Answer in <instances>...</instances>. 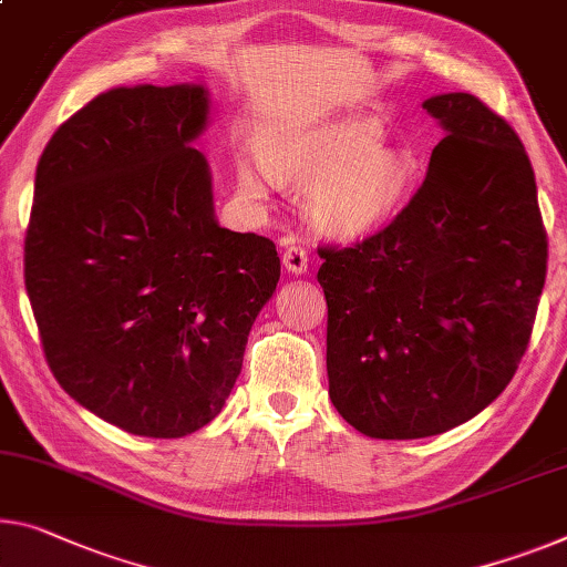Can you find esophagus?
<instances>
[{
	"mask_svg": "<svg viewBox=\"0 0 567 567\" xmlns=\"http://www.w3.org/2000/svg\"><path fill=\"white\" fill-rule=\"evenodd\" d=\"M284 266H286V271L293 274V276L307 274V268H309V256H307V250H303L301 246H291V248H286V250H284Z\"/></svg>",
	"mask_w": 567,
	"mask_h": 567,
	"instance_id": "obj_1",
	"label": "esophagus"
}]
</instances>
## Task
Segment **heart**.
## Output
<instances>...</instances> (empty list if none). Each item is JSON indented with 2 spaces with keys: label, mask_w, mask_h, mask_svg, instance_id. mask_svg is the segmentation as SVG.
I'll list each match as a JSON object with an SVG mask.
<instances>
[{
  "label": "heart",
  "mask_w": 567,
  "mask_h": 567,
  "mask_svg": "<svg viewBox=\"0 0 567 567\" xmlns=\"http://www.w3.org/2000/svg\"><path fill=\"white\" fill-rule=\"evenodd\" d=\"M264 166L243 156L238 185L248 197H266L272 174L281 182H309L307 213L321 230L360 235L385 223L403 203L413 167L408 156L382 146L372 121H344L303 142L268 146Z\"/></svg>",
  "instance_id": "1"
}]
</instances>
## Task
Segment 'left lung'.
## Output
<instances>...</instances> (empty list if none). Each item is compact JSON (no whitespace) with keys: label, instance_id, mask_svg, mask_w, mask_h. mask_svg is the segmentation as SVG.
<instances>
[{"label":"left lung","instance_id":"1","mask_svg":"<svg viewBox=\"0 0 567 567\" xmlns=\"http://www.w3.org/2000/svg\"><path fill=\"white\" fill-rule=\"evenodd\" d=\"M446 136L385 228L321 246L337 413L372 439H425L482 413L533 337L547 233L529 156L472 93L423 103Z\"/></svg>","mask_w":567,"mask_h":567}]
</instances>
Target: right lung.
<instances>
[{"instance_id": "obj_1", "label": "right lung", "mask_w": 567, "mask_h": 567, "mask_svg": "<svg viewBox=\"0 0 567 567\" xmlns=\"http://www.w3.org/2000/svg\"><path fill=\"white\" fill-rule=\"evenodd\" d=\"M203 85L111 89L42 152L24 235L42 352L68 395L146 439L223 411L281 276L274 240L220 228L193 142Z\"/></svg>"}]
</instances>
